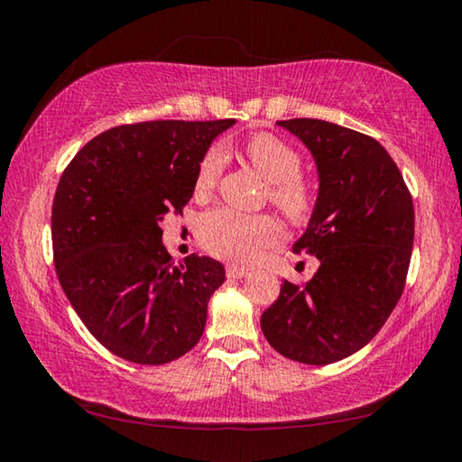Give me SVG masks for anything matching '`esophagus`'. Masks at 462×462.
Here are the masks:
<instances>
[{"label": "esophagus", "mask_w": 462, "mask_h": 462, "mask_svg": "<svg viewBox=\"0 0 462 462\" xmlns=\"http://www.w3.org/2000/svg\"><path fill=\"white\" fill-rule=\"evenodd\" d=\"M226 275H228L230 279H245L248 275V269L236 267V264H230V267H226Z\"/></svg>", "instance_id": "esophagus-1"}]
</instances>
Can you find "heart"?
Instances as JSON below:
<instances>
[{
  "instance_id": "heart-1",
  "label": "heart",
  "mask_w": 462,
  "mask_h": 462,
  "mask_svg": "<svg viewBox=\"0 0 462 462\" xmlns=\"http://www.w3.org/2000/svg\"><path fill=\"white\" fill-rule=\"evenodd\" d=\"M245 152L254 169L271 183V201L291 220H306L314 209V193L300 177L303 169L300 152L285 140L267 132L250 136ZM222 165V148H209L198 167L195 193L208 195L214 189L220 179ZM279 236V224L264 214L250 216L228 208H217L208 212L199 222L201 246L208 253L234 263H253L259 259L263 250L275 245Z\"/></svg>"
}]
</instances>
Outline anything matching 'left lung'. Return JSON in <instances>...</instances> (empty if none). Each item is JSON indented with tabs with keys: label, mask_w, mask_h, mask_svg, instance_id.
Returning a JSON list of instances; mask_svg holds the SVG:
<instances>
[{
	"label": "left lung",
	"mask_w": 462,
	"mask_h": 462,
	"mask_svg": "<svg viewBox=\"0 0 462 462\" xmlns=\"http://www.w3.org/2000/svg\"><path fill=\"white\" fill-rule=\"evenodd\" d=\"M310 148L319 189L293 253L314 254L306 285L283 281L261 316L264 338L303 365H330L361 350L400 301L413 246L408 185L377 140L338 124L277 122Z\"/></svg>",
	"instance_id": "8db88e82"
}]
</instances>
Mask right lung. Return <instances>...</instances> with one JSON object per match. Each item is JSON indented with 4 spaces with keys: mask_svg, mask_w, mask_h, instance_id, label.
<instances>
[{
    "mask_svg": "<svg viewBox=\"0 0 462 462\" xmlns=\"http://www.w3.org/2000/svg\"><path fill=\"white\" fill-rule=\"evenodd\" d=\"M236 120L124 124L89 140L52 201L60 287L85 328L116 356L165 365L199 342L222 263H175L161 222L181 214L212 140Z\"/></svg>",
    "mask_w": 462,
    "mask_h": 462,
    "instance_id": "1",
    "label": "right lung"
}]
</instances>
